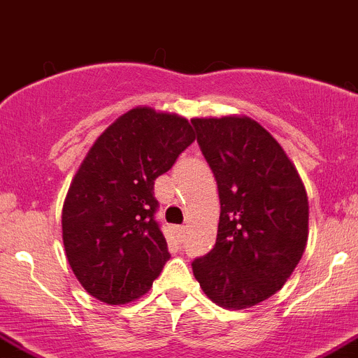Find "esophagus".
<instances>
[{
    "label": "esophagus",
    "mask_w": 358,
    "mask_h": 358,
    "mask_svg": "<svg viewBox=\"0 0 358 358\" xmlns=\"http://www.w3.org/2000/svg\"><path fill=\"white\" fill-rule=\"evenodd\" d=\"M175 231H176V235L180 236V238H183V236H185V233H187V226H176Z\"/></svg>",
    "instance_id": "34e87169"
}]
</instances>
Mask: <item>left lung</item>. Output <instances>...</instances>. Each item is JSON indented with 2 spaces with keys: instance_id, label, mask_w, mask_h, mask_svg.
Listing matches in <instances>:
<instances>
[{
  "instance_id": "left-lung-1",
  "label": "left lung",
  "mask_w": 358,
  "mask_h": 358,
  "mask_svg": "<svg viewBox=\"0 0 358 358\" xmlns=\"http://www.w3.org/2000/svg\"><path fill=\"white\" fill-rule=\"evenodd\" d=\"M198 145L217 180V242L192 262L208 299L245 309L272 296L299 265L309 203L279 143L247 116L192 118Z\"/></svg>"
}]
</instances>
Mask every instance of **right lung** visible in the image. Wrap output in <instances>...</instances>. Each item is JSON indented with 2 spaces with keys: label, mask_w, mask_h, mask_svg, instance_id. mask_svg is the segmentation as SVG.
<instances>
[{
  "label": "right lung",
  "mask_w": 358,
  "mask_h": 358,
  "mask_svg": "<svg viewBox=\"0 0 358 358\" xmlns=\"http://www.w3.org/2000/svg\"><path fill=\"white\" fill-rule=\"evenodd\" d=\"M185 118L130 109L90 148L62 213L63 245L83 288L111 306L145 295L171 258L153 185L192 145Z\"/></svg>",
  "instance_id": "1"
}]
</instances>
